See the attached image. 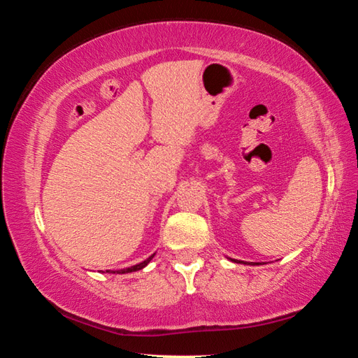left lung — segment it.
Wrapping results in <instances>:
<instances>
[{
	"label": "left lung",
	"instance_id": "obj_1",
	"mask_svg": "<svg viewBox=\"0 0 358 358\" xmlns=\"http://www.w3.org/2000/svg\"><path fill=\"white\" fill-rule=\"evenodd\" d=\"M232 260V262H237V264H245L243 260H237V259H230ZM248 265H259V264H254V262H251V264H248Z\"/></svg>",
	"mask_w": 358,
	"mask_h": 358
}]
</instances>
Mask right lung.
Masks as SVG:
<instances>
[{"mask_svg":"<svg viewBox=\"0 0 358 358\" xmlns=\"http://www.w3.org/2000/svg\"><path fill=\"white\" fill-rule=\"evenodd\" d=\"M155 254H156V252H155ZM155 254H151V256H150L148 259H145L143 262H141V264H137V265H132V266H128V268H123V270H117V271L106 270V273H118V275H124V273H132V271H138V270L145 268V266H147V265L151 262V259L155 257ZM102 273H104V271H102Z\"/></svg>","mask_w":358,"mask_h":358,"instance_id":"add662e5","label":"right lung"}]
</instances>
